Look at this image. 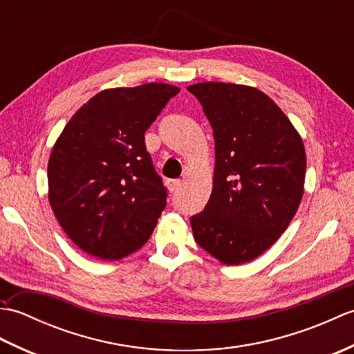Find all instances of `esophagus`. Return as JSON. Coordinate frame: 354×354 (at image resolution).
Returning <instances> with one entry per match:
<instances>
[{
	"label": "esophagus",
	"mask_w": 354,
	"mask_h": 354,
	"mask_svg": "<svg viewBox=\"0 0 354 354\" xmlns=\"http://www.w3.org/2000/svg\"><path fill=\"white\" fill-rule=\"evenodd\" d=\"M181 185H183L181 179H171V181H169V189H170L171 192L179 190V189H181Z\"/></svg>",
	"instance_id": "1"
}]
</instances>
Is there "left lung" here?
Instances as JSON below:
<instances>
[{"label": "left lung", "mask_w": 354, "mask_h": 354, "mask_svg": "<svg viewBox=\"0 0 354 354\" xmlns=\"http://www.w3.org/2000/svg\"><path fill=\"white\" fill-rule=\"evenodd\" d=\"M213 127V190L190 219L194 240L223 265H242L272 246L301 202L306 150L278 104L257 88L190 85Z\"/></svg>", "instance_id": "8db88e82"}]
</instances>
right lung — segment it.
Instances as JSON below:
<instances>
[{"label": "right lung", "instance_id": "add662e5", "mask_svg": "<svg viewBox=\"0 0 354 354\" xmlns=\"http://www.w3.org/2000/svg\"><path fill=\"white\" fill-rule=\"evenodd\" d=\"M178 86L109 88L91 97L64 127L48 160V201L65 234L100 260L145 245L167 192L146 150L145 133Z\"/></svg>", "mask_w": 354, "mask_h": 354}]
</instances>
